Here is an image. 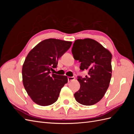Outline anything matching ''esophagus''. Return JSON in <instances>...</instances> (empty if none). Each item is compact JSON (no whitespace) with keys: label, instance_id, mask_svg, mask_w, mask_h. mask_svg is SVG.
Listing matches in <instances>:
<instances>
[{"label":"esophagus","instance_id":"obj_1","mask_svg":"<svg viewBox=\"0 0 134 134\" xmlns=\"http://www.w3.org/2000/svg\"><path fill=\"white\" fill-rule=\"evenodd\" d=\"M68 79V82H70V81H71V80H74L75 79V77L74 76H69Z\"/></svg>","mask_w":134,"mask_h":134}]
</instances>
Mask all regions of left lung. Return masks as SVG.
I'll return each instance as SVG.
<instances>
[{"label": "left lung", "instance_id": "8db88e82", "mask_svg": "<svg viewBox=\"0 0 134 134\" xmlns=\"http://www.w3.org/2000/svg\"><path fill=\"white\" fill-rule=\"evenodd\" d=\"M71 52L80 62V69L87 70L86 78L78 76L80 87L74 93L76 100L85 106L93 105L102 99L109 87L112 76V54L95 40L75 41Z\"/></svg>", "mask_w": 134, "mask_h": 134}]
</instances>
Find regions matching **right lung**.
<instances>
[{"label": "right lung", "mask_w": 134, "mask_h": 134, "mask_svg": "<svg viewBox=\"0 0 134 134\" xmlns=\"http://www.w3.org/2000/svg\"><path fill=\"white\" fill-rule=\"evenodd\" d=\"M72 42L49 38L37 44L27 55L22 66L24 87L32 100L40 106H49L58 100L68 77L50 74L59 59L69 50Z\"/></svg>", "instance_id": "add662e5"}]
</instances>
